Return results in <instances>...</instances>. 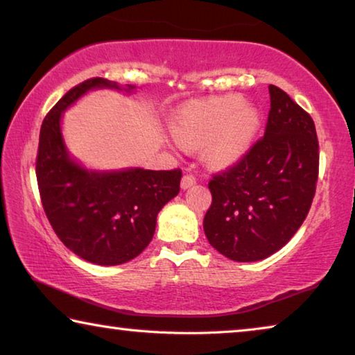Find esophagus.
<instances>
[{
	"instance_id": "34e87169",
	"label": "esophagus",
	"mask_w": 355,
	"mask_h": 355,
	"mask_svg": "<svg viewBox=\"0 0 355 355\" xmlns=\"http://www.w3.org/2000/svg\"><path fill=\"white\" fill-rule=\"evenodd\" d=\"M196 177L194 175H183V178H182V189L184 191V189H189L191 186H194L196 184Z\"/></svg>"
}]
</instances>
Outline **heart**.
I'll use <instances>...</instances> for the list:
<instances>
[{"label":"heart","instance_id":"1","mask_svg":"<svg viewBox=\"0 0 355 355\" xmlns=\"http://www.w3.org/2000/svg\"><path fill=\"white\" fill-rule=\"evenodd\" d=\"M261 128V112L239 95H220L186 106L172 120V133L184 148H202L211 166L241 161Z\"/></svg>","mask_w":355,"mask_h":355}]
</instances>
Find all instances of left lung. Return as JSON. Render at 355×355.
<instances>
[{
	"label": "left lung",
	"instance_id": "1",
	"mask_svg": "<svg viewBox=\"0 0 355 355\" xmlns=\"http://www.w3.org/2000/svg\"><path fill=\"white\" fill-rule=\"evenodd\" d=\"M269 97L264 136L208 184L213 202L203 230L233 261H258L280 250L315 197L320 155L313 120L277 86L269 84Z\"/></svg>",
	"mask_w": 355,
	"mask_h": 355
}]
</instances>
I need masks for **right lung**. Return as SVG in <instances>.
<instances>
[{"label":"right lung","instance_id":"obj_1","mask_svg":"<svg viewBox=\"0 0 355 355\" xmlns=\"http://www.w3.org/2000/svg\"><path fill=\"white\" fill-rule=\"evenodd\" d=\"M97 89L133 94L136 86L92 78L64 95L40 128L35 163L42 205L67 248L100 266L133 260L152 241L156 216L180 192L182 171L87 169L69 152L62 116Z\"/></svg>","mask_w":355,"mask_h":355}]
</instances>
